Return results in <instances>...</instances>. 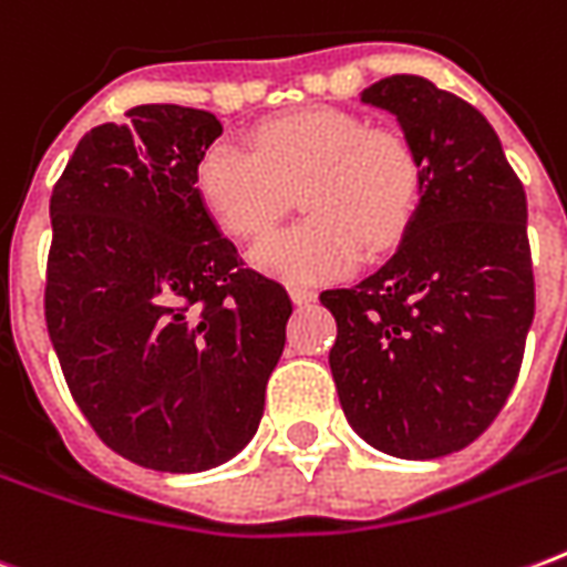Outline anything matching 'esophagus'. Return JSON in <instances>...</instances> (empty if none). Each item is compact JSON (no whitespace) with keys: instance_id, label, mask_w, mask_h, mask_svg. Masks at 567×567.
I'll use <instances>...</instances> for the list:
<instances>
[{"instance_id":"34e87169","label":"esophagus","mask_w":567,"mask_h":567,"mask_svg":"<svg viewBox=\"0 0 567 567\" xmlns=\"http://www.w3.org/2000/svg\"><path fill=\"white\" fill-rule=\"evenodd\" d=\"M288 293H291L293 306H309V302L318 300V291H311V288H302V285H291V288H288Z\"/></svg>"}]
</instances>
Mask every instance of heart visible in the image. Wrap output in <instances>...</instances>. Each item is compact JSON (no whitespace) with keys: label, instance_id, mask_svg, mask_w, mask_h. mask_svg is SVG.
<instances>
[{"label":"heart","instance_id":"b5f03b06","mask_svg":"<svg viewBox=\"0 0 567 567\" xmlns=\"http://www.w3.org/2000/svg\"><path fill=\"white\" fill-rule=\"evenodd\" d=\"M256 153L217 141L199 155L196 196L231 238L265 235L302 190L309 220L249 249V265L285 282L336 279L371 252L394 247L412 220L421 188L417 158L400 132L371 126L344 109H300L267 120Z\"/></svg>","mask_w":567,"mask_h":567}]
</instances>
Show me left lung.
<instances>
[{
	"label": "left lung",
	"mask_w": 567,
	"mask_h": 567,
	"mask_svg": "<svg viewBox=\"0 0 567 567\" xmlns=\"http://www.w3.org/2000/svg\"><path fill=\"white\" fill-rule=\"evenodd\" d=\"M364 105L394 114L421 188L394 256L320 302L347 423L396 458L480 439L512 394L536 311L527 194L492 123L423 75H388Z\"/></svg>",
	"instance_id": "1"
}]
</instances>
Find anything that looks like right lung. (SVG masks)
<instances>
[{"label":"right lung","mask_w":567,"mask_h":567,"mask_svg":"<svg viewBox=\"0 0 567 567\" xmlns=\"http://www.w3.org/2000/svg\"><path fill=\"white\" fill-rule=\"evenodd\" d=\"M126 117L79 141L49 199V338L114 453L199 474L256 435L291 300L240 267L196 196L220 120L182 105Z\"/></svg>","instance_id":"1"}]
</instances>
